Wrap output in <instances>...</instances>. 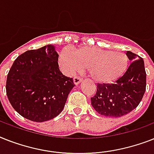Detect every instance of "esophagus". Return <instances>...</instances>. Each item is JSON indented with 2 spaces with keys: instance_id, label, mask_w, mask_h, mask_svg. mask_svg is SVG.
Returning <instances> with one entry per match:
<instances>
[{
  "instance_id": "esophagus-1",
  "label": "esophagus",
  "mask_w": 154,
  "mask_h": 154,
  "mask_svg": "<svg viewBox=\"0 0 154 154\" xmlns=\"http://www.w3.org/2000/svg\"><path fill=\"white\" fill-rule=\"evenodd\" d=\"M81 81H82V79L78 76H76V77H73V82H74L75 85H78Z\"/></svg>"
}]
</instances>
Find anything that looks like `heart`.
Returning <instances> with one entry per match:
<instances>
[{"instance_id":"1","label":"heart","mask_w":154,"mask_h":154,"mask_svg":"<svg viewBox=\"0 0 154 154\" xmlns=\"http://www.w3.org/2000/svg\"><path fill=\"white\" fill-rule=\"evenodd\" d=\"M60 66L71 74L81 68L88 69L90 77L98 83L109 84L119 79L127 71L129 59L122 52L81 47L74 51L62 50L58 58Z\"/></svg>"}]
</instances>
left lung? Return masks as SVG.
I'll use <instances>...</instances> for the list:
<instances>
[{
    "label": "left lung",
    "instance_id": "8db88e82",
    "mask_svg": "<svg viewBox=\"0 0 154 154\" xmlns=\"http://www.w3.org/2000/svg\"><path fill=\"white\" fill-rule=\"evenodd\" d=\"M133 61L122 77L113 84H97L91 103L100 115L107 117L125 116L138 107L144 96L146 73L144 61L140 56L127 51Z\"/></svg>",
    "mask_w": 154,
    "mask_h": 154
}]
</instances>
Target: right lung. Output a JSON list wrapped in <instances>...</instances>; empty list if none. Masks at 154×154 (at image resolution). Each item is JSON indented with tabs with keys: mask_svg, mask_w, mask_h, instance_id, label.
Listing matches in <instances>:
<instances>
[{
	"mask_svg": "<svg viewBox=\"0 0 154 154\" xmlns=\"http://www.w3.org/2000/svg\"><path fill=\"white\" fill-rule=\"evenodd\" d=\"M52 45L17 57L7 76L6 93L11 105L24 118L44 122L59 115L75 85L58 68Z\"/></svg>",
	"mask_w": 154,
	"mask_h": 154,
	"instance_id": "1",
	"label": "right lung"
}]
</instances>
